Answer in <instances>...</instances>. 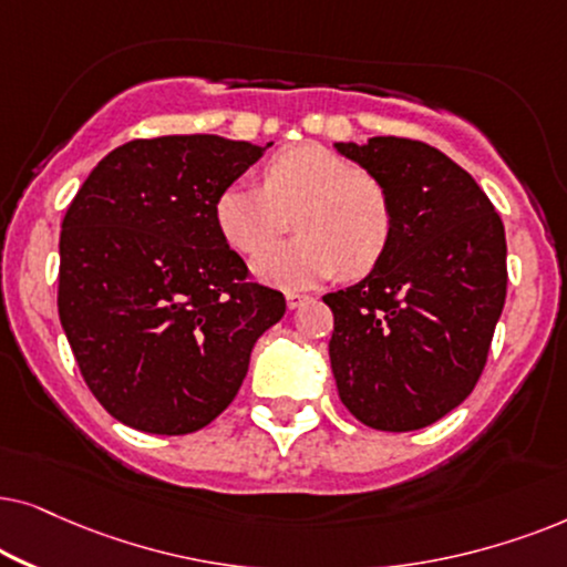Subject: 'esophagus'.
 <instances>
[{
    "label": "esophagus",
    "mask_w": 567,
    "mask_h": 567,
    "mask_svg": "<svg viewBox=\"0 0 567 567\" xmlns=\"http://www.w3.org/2000/svg\"><path fill=\"white\" fill-rule=\"evenodd\" d=\"M308 296H300V292H288V308L290 311H296V308H300V306H306L308 303Z\"/></svg>",
    "instance_id": "esophagus-1"
}]
</instances>
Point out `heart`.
Returning a JSON list of instances; mask_svg holds the SVG:
<instances>
[{
	"label": "heart",
	"mask_w": 567,
	"mask_h": 567,
	"mask_svg": "<svg viewBox=\"0 0 567 567\" xmlns=\"http://www.w3.org/2000/svg\"><path fill=\"white\" fill-rule=\"evenodd\" d=\"M297 213L298 239L256 256V279L282 290H306L342 271L368 275L389 251L394 207L381 181L321 145H296L264 165V188L225 186L215 223L240 254H256Z\"/></svg>",
	"instance_id": "1"
}]
</instances>
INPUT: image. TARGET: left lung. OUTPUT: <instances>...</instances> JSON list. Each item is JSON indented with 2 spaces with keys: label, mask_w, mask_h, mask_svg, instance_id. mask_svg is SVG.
Listing matches in <instances>:
<instances>
[{
  "label": "left lung",
  "mask_w": 567,
  "mask_h": 567,
  "mask_svg": "<svg viewBox=\"0 0 567 567\" xmlns=\"http://www.w3.org/2000/svg\"><path fill=\"white\" fill-rule=\"evenodd\" d=\"M394 207L389 251L329 292V360L342 404L368 427L406 433L464 402L503 313L505 230L470 173L425 142H334Z\"/></svg>",
  "instance_id": "left-lung-1"
}]
</instances>
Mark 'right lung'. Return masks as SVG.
Segmentation results:
<instances>
[{"label":"right lung","instance_id":"add662e5","mask_svg":"<svg viewBox=\"0 0 567 567\" xmlns=\"http://www.w3.org/2000/svg\"><path fill=\"white\" fill-rule=\"evenodd\" d=\"M269 145L217 134L134 140L80 186L59 238V319L105 412L153 435L205 427L285 316L215 223L225 186Z\"/></svg>","mask_w":567,"mask_h":567}]
</instances>
